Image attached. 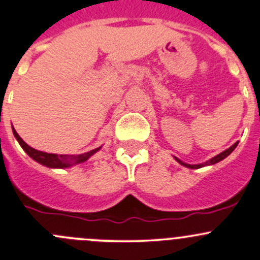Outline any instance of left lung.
<instances>
[{
	"mask_svg": "<svg viewBox=\"0 0 260 260\" xmlns=\"http://www.w3.org/2000/svg\"><path fill=\"white\" fill-rule=\"evenodd\" d=\"M237 145H238V143H235L234 145H232V146H230L229 149L224 150L223 152H220V154H218V155H216V156L211 157L210 160H208V161L203 162V164H195V165H191V164H186V162L181 161V160H180V159H178V157H175V160H176V161L179 162V164L184 165V167L189 168V169H199V168H203V167H208V165H213V164H216V162H219V161H221V160H223V159H225V157L228 156V155H230V154H232L233 151H234V149L237 148Z\"/></svg>",
	"mask_w": 260,
	"mask_h": 260,
	"instance_id": "obj_1",
	"label": "left lung"
}]
</instances>
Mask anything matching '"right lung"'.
Masks as SVG:
<instances>
[{
    "mask_svg": "<svg viewBox=\"0 0 260 260\" xmlns=\"http://www.w3.org/2000/svg\"><path fill=\"white\" fill-rule=\"evenodd\" d=\"M12 131H13V135L15 138L17 139L18 144L21 145V148L26 151V154L28 156L32 157L35 161L40 162V164L45 165L47 168H58V169H65V168H70L72 165H76L80 164V162H84L89 159L90 156H92L95 152H98L99 150L101 149H93L91 151L85 152V154H80V155H57V154H50V152H44V151H40V150H36L31 146H28L22 139L20 138L16 130L13 129L12 126Z\"/></svg>",
    "mask_w": 260,
    "mask_h": 260,
    "instance_id": "right-lung-1",
    "label": "right lung"
}]
</instances>
